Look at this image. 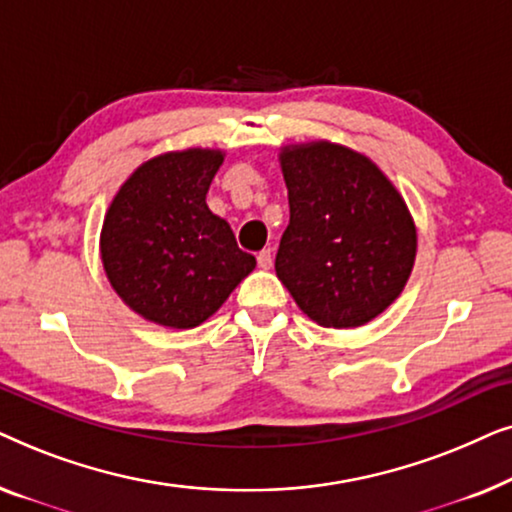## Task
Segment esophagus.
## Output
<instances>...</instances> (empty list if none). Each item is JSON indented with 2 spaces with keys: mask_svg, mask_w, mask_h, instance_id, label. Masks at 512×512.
Returning a JSON list of instances; mask_svg holds the SVG:
<instances>
[{
  "mask_svg": "<svg viewBox=\"0 0 512 512\" xmlns=\"http://www.w3.org/2000/svg\"><path fill=\"white\" fill-rule=\"evenodd\" d=\"M256 261H258V265H261L263 270H268V268H272V251L270 249H263L261 254L256 256Z\"/></svg>",
  "mask_w": 512,
  "mask_h": 512,
  "instance_id": "esophagus-1",
  "label": "esophagus"
}]
</instances>
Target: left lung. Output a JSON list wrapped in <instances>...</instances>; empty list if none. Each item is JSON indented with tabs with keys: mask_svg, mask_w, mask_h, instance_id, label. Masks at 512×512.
Segmentation results:
<instances>
[{
	"mask_svg": "<svg viewBox=\"0 0 512 512\" xmlns=\"http://www.w3.org/2000/svg\"><path fill=\"white\" fill-rule=\"evenodd\" d=\"M291 219L275 270L312 321L368 324L398 298L417 235L389 179L359 153L317 142L282 153Z\"/></svg>",
	"mask_w": 512,
	"mask_h": 512,
	"instance_id": "1",
	"label": "left lung"
}]
</instances>
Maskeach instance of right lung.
<instances>
[{
    "label": "right lung",
    "instance_id": "obj_1",
    "mask_svg": "<svg viewBox=\"0 0 512 512\" xmlns=\"http://www.w3.org/2000/svg\"><path fill=\"white\" fill-rule=\"evenodd\" d=\"M221 151L165 153L137 167L102 226V263L118 296L153 324L193 328L254 270L230 226L209 212Z\"/></svg>",
    "mask_w": 512,
    "mask_h": 512
}]
</instances>
